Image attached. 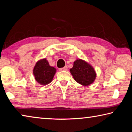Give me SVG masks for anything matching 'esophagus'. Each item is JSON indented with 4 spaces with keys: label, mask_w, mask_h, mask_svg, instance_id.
<instances>
[{
    "label": "esophagus",
    "mask_w": 132,
    "mask_h": 132,
    "mask_svg": "<svg viewBox=\"0 0 132 132\" xmlns=\"http://www.w3.org/2000/svg\"><path fill=\"white\" fill-rule=\"evenodd\" d=\"M67 69H68V66H65L63 68H60L59 69V70L60 71H64V70H66Z\"/></svg>",
    "instance_id": "obj_1"
}]
</instances>
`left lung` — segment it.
Instances as JSON below:
<instances>
[{
  "label": "left lung",
  "mask_w": 132,
  "mask_h": 132,
  "mask_svg": "<svg viewBox=\"0 0 132 132\" xmlns=\"http://www.w3.org/2000/svg\"><path fill=\"white\" fill-rule=\"evenodd\" d=\"M70 73L76 81L82 86L92 84L96 77V73L93 67L81 59H77L74 62Z\"/></svg>",
  "instance_id": "left-lung-1"
}]
</instances>
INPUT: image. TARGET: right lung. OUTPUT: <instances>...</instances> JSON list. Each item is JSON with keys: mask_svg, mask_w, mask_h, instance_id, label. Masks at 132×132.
Here are the masks:
<instances>
[{"mask_svg": "<svg viewBox=\"0 0 132 132\" xmlns=\"http://www.w3.org/2000/svg\"><path fill=\"white\" fill-rule=\"evenodd\" d=\"M55 73V68L50 66L46 59L37 62L33 70L36 81L42 85H46L51 82Z\"/></svg>", "mask_w": 132, "mask_h": 132, "instance_id": "1", "label": "right lung"}]
</instances>
